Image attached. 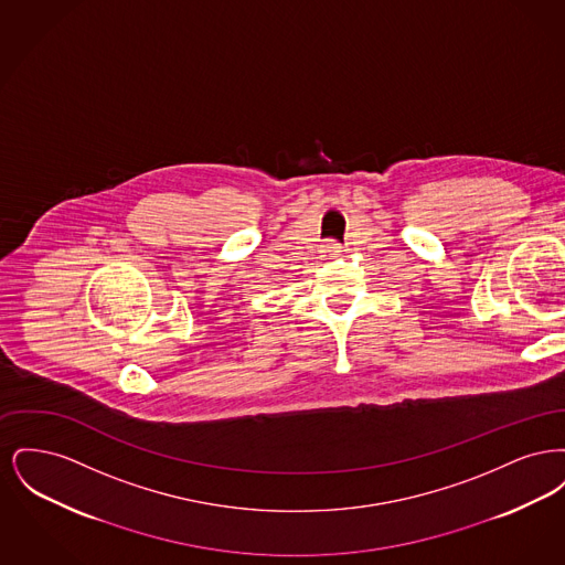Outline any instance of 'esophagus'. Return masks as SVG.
<instances>
[{
  "label": "esophagus",
  "mask_w": 565,
  "mask_h": 565,
  "mask_svg": "<svg viewBox=\"0 0 565 565\" xmlns=\"http://www.w3.org/2000/svg\"><path fill=\"white\" fill-rule=\"evenodd\" d=\"M326 252H328L330 256H337V254H341V247H337L334 243H330V245H326Z\"/></svg>",
  "instance_id": "34e87169"
}]
</instances>
